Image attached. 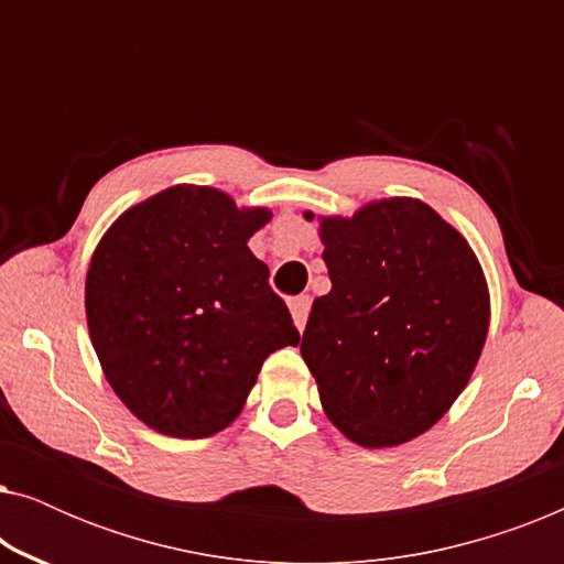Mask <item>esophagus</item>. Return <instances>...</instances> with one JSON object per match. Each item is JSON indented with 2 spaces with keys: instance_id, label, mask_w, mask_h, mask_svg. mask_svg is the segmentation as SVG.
<instances>
[{
  "instance_id": "34e87169",
  "label": "esophagus",
  "mask_w": 564,
  "mask_h": 564,
  "mask_svg": "<svg viewBox=\"0 0 564 564\" xmlns=\"http://www.w3.org/2000/svg\"><path fill=\"white\" fill-rule=\"evenodd\" d=\"M290 313H292V321H295L297 330H303L305 323H307V313H311V297H307V295L292 297L290 300Z\"/></svg>"
}]
</instances>
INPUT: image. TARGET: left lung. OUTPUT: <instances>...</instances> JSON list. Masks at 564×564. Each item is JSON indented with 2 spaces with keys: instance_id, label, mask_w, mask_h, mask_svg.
Segmentation results:
<instances>
[{
  "instance_id": "obj_1",
  "label": "left lung",
  "mask_w": 564,
  "mask_h": 564,
  "mask_svg": "<svg viewBox=\"0 0 564 564\" xmlns=\"http://www.w3.org/2000/svg\"><path fill=\"white\" fill-rule=\"evenodd\" d=\"M318 234L330 292L315 297L300 354L323 411L367 449L411 442L449 411L480 359L490 326L480 261L413 197L321 218Z\"/></svg>"
}]
</instances>
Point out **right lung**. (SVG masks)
Wrapping results in <instances>:
<instances>
[{
	"instance_id": "1",
	"label": "right lung",
	"mask_w": 564,
	"mask_h": 564,
	"mask_svg": "<svg viewBox=\"0 0 564 564\" xmlns=\"http://www.w3.org/2000/svg\"><path fill=\"white\" fill-rule=\"evenodd\" d=\"M269 220L267 207L174 184L122 213L91 253V346L115 395L159 434H218L269 354L297 346L269 267L249 249Z\"/></svg>"
}]
</instances>
